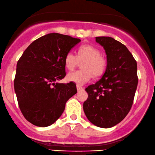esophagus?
Segmentation results:
<instances>
[{
	"label": "esophagus",
	"instance_id": "obj_1",
	"mask_svg": "<svg viewBox=\"0 0 155 155\" xmlns=\"http://www.w3.org/2000/svg\"><path fill=\"white\" fill-rule=\"evenodd\" d=\"M77 90H78V91H83V87H81V85H77Z\"/></svg>",
	"mask_w": 155,
	"mask_h": 155
}]
</instances>
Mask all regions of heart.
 <instances>
[{
	"mask_svg": "<svg viewBox=\"0 0 155 155\" xmlns=\"http://www.w3.org/2000/svg\"><path fill=\"white\" fill-rule=\"evenodd\" d=\"M83 69L70 72L67 76L68 81L73 82L78 85H84L92 78L99 77L105 72L107 61L104 57L101 55V51L97 47L90 45H83L78 49L77 56L70 51L64 57V64L68 70H72L82 62Z\"/></svg>",
	"mask_w": 155,
	"mask_h": 155,
	"instance_id": "heart-1",
	"label": "heart"
}]
</instances>
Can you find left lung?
<instances>
[{
  "instance_id": "obj_1",
  "label": "left lung",
  "mask_w": 155,
  "mask_h": 155,
  "mask_svg": "<svg viewBox=\"0 0 155 155\" xmlns=\"http://www.w3.org/2000/svg\"><path fill=\"white\" fill-rule=\"evenodd\" d=\"M104 47L107 67L103 77L85 88L87 99L83 110L91 123L110 128L130 111L138 84L137 61L125 45L109 37H97Z\"/></svg>"
}]
</instances>
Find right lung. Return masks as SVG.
Returning <instances> with one entry per match:
<instances>
[{"label":"right lung","instance_id":"right-lung-1","mask_svg":"<svg viewBox=\"0 0 155 155\" xmlns=\"http://www.w3.org/2000/svg\"><path fill=\"white\" fill-rule=\"evenodd\" d=\"M81 39L58 33L34 41L16 65L14 90L24 118L46 127L60 117L70 98L77 93L73 82L55 83L66 75L64 57Z\"/></svg>","mask_w":155,"mask_h":155}]
</instances>
